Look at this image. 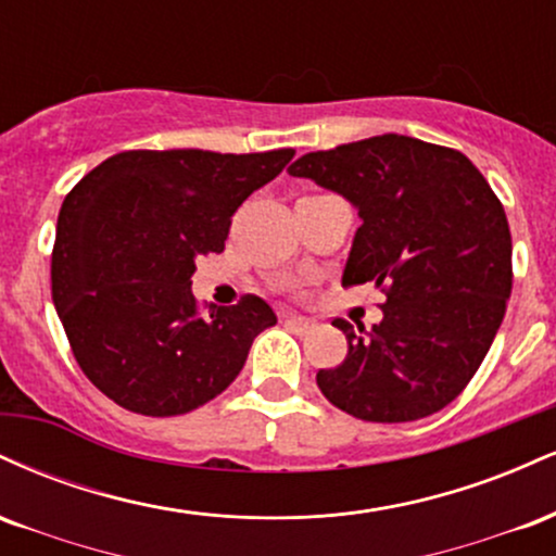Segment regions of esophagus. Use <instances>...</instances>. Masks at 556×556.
Masks as SVG:
<instances>
[{
  "mask_svg": "<svg viewBox=\"0 0 556 556\" xmlns=\"http://www.w3.org/2000/svg\"><path fill=\"white\" fill-rule=\"evenodd\" d=\"M285 324L290 329H295V331H311L314 329V321H311V318H305V316H285Z\"/></svg>",
  "mask_w": 556,
  "mask_h": 556,
  "instance_id": "obj_1",
  "label": "esophagus"
}]
</instances>
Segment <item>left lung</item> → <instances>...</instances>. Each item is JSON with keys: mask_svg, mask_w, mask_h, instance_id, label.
I'll use <instances>...</instances> for the list:
<instances>
[{"mask_svg": "<svg viewBox=\"0 0 556 556\" xmlns=\"http://www.w3.org/2000/svg\"><path fill=\"white\" fill-rule=\"evenodd\" d=\"M290 175L358 208L342 285L371 282L387 295L371 329L331 321L348 355L316 374L324 397L374 424L439 413L473 379L507 311L513 238L502 201L460 151L394 132L300 156Z\"/></svg>", "mask_w": 556, "mask_h": 556, "instance_id": "1", "label": "left lung"}]
</instances>
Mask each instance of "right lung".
<instances>
[{
  "mask_svg": "<svg viewBox=\"0 0 556 556\" xmlns=\"http://www.w3.org/2000/svg\"><path fill=\"white\" fill-rule=\"evenodd\" d=\"M292 156L123 151L65 195L52 251L54 308L83 374L119 407L167 418L206 405L277 324L256 295L203 316L190 277L198 256L225 251L232 214Z\"/></svg>",
  "mask_w": 556,
  "mask_h": 556,
  "instance_id": "1",
  "label": "right lung"
}]
</instances>
